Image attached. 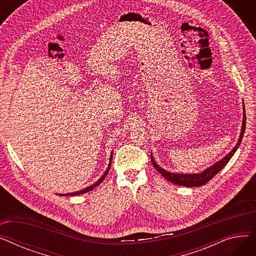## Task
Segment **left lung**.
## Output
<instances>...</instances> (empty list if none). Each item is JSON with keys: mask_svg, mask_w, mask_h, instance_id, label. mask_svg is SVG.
Wrapping results in <instances>:
<instances>
[{"mask_svg": "<svg viewBox=\"0 0 256 256\" xmlns=\"http://www.w3.org/2000/svg\"><path fill=\"white\" fill-rule=\"evenodd\" d=\"M245 128H246V114H245V106H244V116H243V124H242V130H240V135L238 138V141L236 143V145L234 147V150L228 154L227 156H225L222 160H220L219 162L214 163L212 166L208 167V169L204 170L202 172L200 173H194V174H182V173H173V172H169L166 171L165 169H163L162 167H160L156 160H154L152 154H150V158H152V166L160 173L162 176L167 180H170L171 182L178 184V186H200L206 184L208 182H210L216 174L221 171L223 169V167L230 162V160L232 158V156L234 154V152H236V150L238 148V146L242 142V139H243L244 132H245Z\"/></svg>", "mask_w": 256, "mask_h": 256, "instance_id": "1", "label": "left lung"}]
</instances>
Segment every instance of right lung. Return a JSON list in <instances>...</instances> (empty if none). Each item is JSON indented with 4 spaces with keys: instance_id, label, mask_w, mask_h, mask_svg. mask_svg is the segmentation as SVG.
I'll return each mask as SVG.
<instances>
[{
    "instance_id": "add662e5",
    "label": "right lung",
    "mask_w": 256,
    "mask_h": 256,
    "mask_svg": "<svg viewBox=\"0 0 256 256\" xmlns=\"http://www.w3.org/2000/svg\"><path fill=\"white\" fill-rule=\"evenodd\" d=\"M113 154V152H112ZM112 156L113 154H111V158H110V163H109V166H108V168H106V172L104 173V176L96 182V184H93L92 186H87V188H85L84 190H82V191H78V192H74V193H67V194H60V196H74V195H80V194H84V193H86V192H89V191H92L94 188L96 186H100V184L104 180V178H106V176L108 174V172H109V170H110V168H111V163H112Z\"/></svg>"
}]
</instances>
